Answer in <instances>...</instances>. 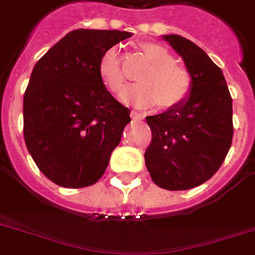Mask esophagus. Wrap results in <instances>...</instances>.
Segmentation results:
<instances>
[{
    "label": "esophagus",
    "instance_id": "34e87169",
    "mask_svg": "<svg viewBox=\"0 0 255 255\" xmlns=\"http://www.w3.org/2000/svg\"><path fill=\"white\" fill-rule=\"evenodd\" d=\"M131 116H132V119H135V120H143L144 119V114H141V112H137V111H132Z\"/></svg>",
    "mask_w": 255,
    "mask_h": 255
}]
</instances>
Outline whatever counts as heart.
I'll return each mask as SVG.
<instances>
[{
    "label": "heart",
    "mask_w": 255,
    "mask_h": 255,
    "mask_svg": "<svg viewBox=\"0 0 255 255\" xmlns=\"http://www.w3.org/2000/svg\"><path fill=\"white\" fill-rule=\"evenodd\" d=\"M141 51L151 66L139 77L140 85L127 88L122 94V99L139 107L157 103L161 108L178 107L186 102L193 90V75L189 70L177 65L173 54L161 45L143 43ZM98 74L111 92L118 94L123 90L124 75L116 47L104 51L98 65Z\"/></svg>",
    "instance_id": "heart-1"
}]
</instances>
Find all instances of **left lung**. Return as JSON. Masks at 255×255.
Wrapping results in <instances>:
<instances>
[{
  "instance_id": "left-lung-1",
  "label": "left lung",
  "mask_w": 255,
  "mask_h": 255,
  "mask_svg": "<svg viewBox=\"0 0 255 255\" xmlns=\"http://www.w3.org/2000/svg\"><path fill=\"white\" fill-rule=\"evenodd\" d=\"M193 75L186 102L147 116L151 144L144 153L152 181L168 190L201 185L224 163L233 140V103L221 69L193 42L163 35Z\"/></svg>"
}]
</instances>
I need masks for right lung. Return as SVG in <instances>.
Returning a JSON list of instances; mask_svg holds the SVG:
<instances>
[{
  "mask_svg": "<svg viewBox=\"0 0 255 255\" xmlns=\"http://www.w3.org/2000/svg\"><path fill=\"white\" fill-rule=\"evenodd\" d=\"M131 35L73 30L34 66L23 96V136L54 184L85 188L106 172L131 111L102 83L98 65L106 50Z\"/></svg>",
  "mask_w": 255,
  "mask_h": 255,
  "instance_id": "add662e5",
  "label": "right lung"
}]
</instances>
